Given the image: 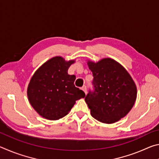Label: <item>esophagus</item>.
I'll list each match as a JSON object with an SVG mask.
<instances>
[{
	"instance_id": "34e87169",
	"label": "esophagus",
	"mask_w": 159,
	"mask_h": 159,
	"mask_svg": "<svg viewBox=\"0 0 159 159\" xmlns=\"http://www.w3.org/2000/svg\"><path fill=\"white\" fill-rule=\"evenodd\" d=\"M82 90H83V92L85 93V95L87 94V88H86L85 85H83L82 87Z\"/></svg>"
}]
</instances>
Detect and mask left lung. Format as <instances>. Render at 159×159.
<instances>
[{"label": "left lung", "instance_id": "obj_1", "mask_svg": "<svg viewBox=\"0 0 159 159\" xmlns=\"http://www.w3.org/2000/svg\"><path fill=\"white\" fill-rule=\"evenodd\" d=\"M93 72V90L85 100L91 115L99 121L113 123L124 117L133 107L137 88L130 74L110 58L94 63L88 61Z\"/></svg>", "mask_w": 159, "mask_h": 159}]
</instances>
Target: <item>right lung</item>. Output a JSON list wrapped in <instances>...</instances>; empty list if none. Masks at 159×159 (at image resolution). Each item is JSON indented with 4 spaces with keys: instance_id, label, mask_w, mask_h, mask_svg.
Listing matches in <instances>:
<instances>
[{
    "instance_id": "add662e5",
    "label": "right lung",
    "mask_w": 159,
    "mask_h": 159,
    "mask_svg": "<svg viewBox=\"0 0 159 159\" xmlns=\"http://www.w3.org/2000/svg\"><path fill=\"white\" fill-rule=\"evenodd\" d=\"M74 61L55 57L35 72L29 83L27 95L34 109L43 118L57 120L68 114L76 101L85 96L74 85L76 76L69 75Z\"/></svg>"
}]
</instances>
